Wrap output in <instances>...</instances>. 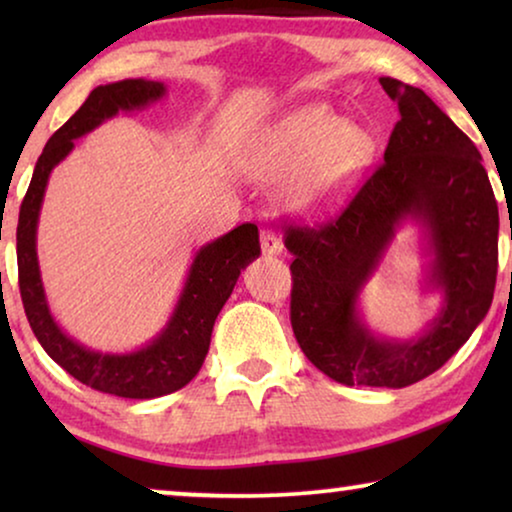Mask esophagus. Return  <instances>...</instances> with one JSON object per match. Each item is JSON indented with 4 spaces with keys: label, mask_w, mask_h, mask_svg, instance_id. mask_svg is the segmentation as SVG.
Returning a JSON list of instances; mask_svg holds the SVG:
<instances>
[{
    "label": "esophagus",
    "mask_w": 512,
    "mask_h": 512,
    "mask_svg": "<svg viewBox=\"0 0 512 512\" xmlns=\"http://www.w3.org/2000/svg\"><path fill=\"white\" fill-rule=\"evenodd\" d=\"M261 249L265 256H279L282 254V240L275 235V230L263 228L261 230Z\"/></svg>",
    "instance_id": "esophagus-1"
}]
</instances>
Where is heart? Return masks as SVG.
<instances>
[{"label":"heart","mask_w":512,"mask_h":512,"mask_svg":"<svg viewBox=\"0 0 512 512\" xmlns=\"http://www.w3.org/2000/svg\"><path fill=\"white\" fill-rule=\"evenodd\" d=\"M375 153L366 128L345 123L328 104L312 102L261 130L247 167L258 179H284L289 202L300 212H326L345 198Z\"/></svg>","instance_id":"heart-1"}]
</instances>
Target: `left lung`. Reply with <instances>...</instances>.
Instances as JSON below:
<instances>
[{"instance_id":"left-lung-1","label":"left lung","mask_w":512,"mask_h":512,"mask_svg":"<svg viewBox=\"0 0 512 512\" xmlns=\"http://www.w3.org/2000/svg\"><path fill=\"white\" fill-rule=\"evenodd\" d=\"M398 104L384 163L349 205L321 226H284L291 263V326L321 373L347 387L401 389L443 366L485 319L499 268V207L480 151L424 90L382 76ZM405 218L430 242L444 310L412 341L370 334L355 303Z\"/></svg>"}]
</instances>
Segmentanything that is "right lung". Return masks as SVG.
I'll list each match as a JSON object with an SVG mask.
<instances>
[{"label":"right lung","mask_w":512,"mask_h":512,"mask_svg":"<svg viewBox=\"0 0 512 512\" xmlns=\"http://www.w3.org/2000/svg\"><path fill=\"white\" fill-rule=\"evenodd\" d=\"M165 95L160 81L125 79L97 86L81 109L48 139L20 205L16 254L18 286L34 335L51 359L69 375L102 394L121 398H158L172 394L198 375L209 352L214 321L233 293L240 272L261 254L258 228L242 223L195 254L184 291L158 338L130 354H102L79 345L55 324L48 310L37 261V223L53 167L69 156L74 139L95 130L118 111L149 107Z\"/></svg>","instance_id":"right-lung-1"}]
</instances>
